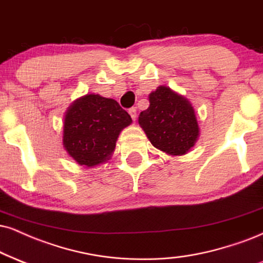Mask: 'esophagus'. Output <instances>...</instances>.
Masks as SVG:
<instances>
[{
  "label": "esophagus",
  "mask_w": 263,
  "mask_h": 263,
  "mask_svg": "<svg viewBox=\"0 0 263 263\" xmlns=\"http://www.w3.org/2000/svg\"><path fill=\"white\" fill-rule=\"evenodd\" d=\"M129 115H130V117H132V119L133 121H137V108H135V107H132V108H129Z\"/></svg>",
  "instance_id": "obj_1"
}]
</instances>
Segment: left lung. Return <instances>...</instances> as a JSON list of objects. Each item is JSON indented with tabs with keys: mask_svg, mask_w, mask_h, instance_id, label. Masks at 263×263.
Wrapping results in <instances>:
<instances>
[{
	"mask_svg": "<svg viewBox=\"0 0 263 263\" xmlns=\"http://www.w3.org/2000/svg\"><path fill=\"white\" fill-rule=\"evenodd\" d=\"M150 107L139 116V124L158 150L179 156L194 146L199 137L195 111L185 97L160 86L148 96Z\"/></svg>",
	"mask_w": 263,
	"mask_h": 263,
	"instance_id": "obj_1",
	"label": "left lung"
}]
</instances>
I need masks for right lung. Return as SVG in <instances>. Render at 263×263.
<instances>
[{"label":"right lung","instance_id":"1","mask_svg":"<svg viewBox=\"0 0 263 263\" xmlns=\"http://www.w3.org/2000/svg\"><path fill=\"white\" fill-rule=\"evenodd\" d=\"M130 123V116L115 100L86 95L68 109L63 145L80 166H96L108 160L119 133Z\"/></svg>","mask_w":263,"mask_h":263}]
</instances>
